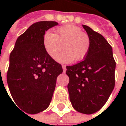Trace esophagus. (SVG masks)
I'll return each instance as SVG.
<instances>
[{
	"label": "esophagus",
	"mask_w": 126,
	"mask_h": 126,
	"mask_svg": "<svg viewBox=\"0 0 126 126\" xmlns=\"http://www.w3.org/2000/svg\"><path fill=\"white\" fill-rule=\"evenodd\" d=\"M62 69H63V71L65 72L66 70H67V69H66V66H65V65H62Z\"/></svg>",
	"instance_id": "34e87169"
}]
</instances>
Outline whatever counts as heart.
<instances>
[{"label": "heart", "mask_w": 126, "mask_h": 126, "mask_svg": "<svg viewBox=\"0 0 126 126\" xmlns=\"http://www.w3.org/2000/svg\"><path fill=\"white\" fill-rule=\"evenodd\" d=\"M63 44L64 52L57 57V61L70 63L83 60L89 53L91 42L87 33L75 25L67 24L56 29L55 33L46 32L42 37V45L47 54L55 59Z\"/></svg>", "instance_id": "heart-1"}]
</instances>
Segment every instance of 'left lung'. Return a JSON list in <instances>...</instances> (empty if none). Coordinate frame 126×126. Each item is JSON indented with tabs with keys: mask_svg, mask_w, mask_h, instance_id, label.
<instances>
[{
	"mask_svg": "<svg viewBox=\"0 0 126 126\" xmlns=\"http://www.w3.org/2000/svg\"><path fill=\"white\" fill-rule=\"evenodd\" d=\"M82 26L90 38V49L83 61L67 66V89L73 107L91 114L104 106L114 90L116 62L106 39L89 26Z\"/></svg>",
	"mask_w": 126,
	"mask_h": 126,
	"instance_id": "1",
	"label": "left lung"
}]
</instances>
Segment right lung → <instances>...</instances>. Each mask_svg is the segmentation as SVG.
I'll return each instance as SVG.
<instances>
[{
    "label": "right lung",
    "instance_id": "right-lung-1",
    "mask_svg": "<svg viewBox=\"0 0 126 126\" xmlns=\"http://www.w3.org/2000/svg\"><path fill=\"white\" fill-rule=\"evenodd\" d=\"M55 21H39L17 39L10 53L7 71L9 91L17 106L28 114L46 109L51 101L62 65L50 57L42 45V37Z\"/></svg>",
    "mask_w": 126,
    "mask_h": 126
}]
</instances>
